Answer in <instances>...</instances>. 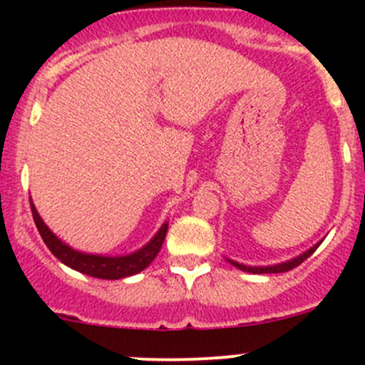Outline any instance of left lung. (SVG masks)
I'll return each mask as SVG.
<instances>
[{
    "mask_svg": "<svg viewBox=\"0 0 365 365\" xmlns=\"http://www.w3.org/2000/svg\"><path fill=\"white\" fill-rule=\"evenodd\" d=\"M319 244H322V242H319ZM319 244H316L314 247H311L309 251L300 254V256L293 257V259L284 261V263H279V264H272V267H247V264H240V263H237V261H231V259H227V261H230L231 264H235L237 268H240V270L249 272V274H281V272L293 270V268L298 267V264L304 263V261L307 259V257L319 247Z\"/></svg>",
    "mask_w": 365,
    "mask_h": 365,
    "instance_id": "8db88e82",
    "label": "left lung"
}]
</instances>
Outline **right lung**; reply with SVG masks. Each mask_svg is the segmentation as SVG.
Wrapping results in <instances>:
<instances>
[{
	"mask_svg": "<svg viewBox=\"0 0 365 365\" xmlns=\"http://www.w3.org/2000/svg\"><path fill=\"white\" fill-rule=\"evenodd\" d=\"M31 205V213L33 220L36 224V230H38L40 237L46 242L47 249L58 257L63 264L73 268V270L81 272V274L91 275V277L97 279H108V281H114V279H123L128 275H135L139 272L145 270L150 263L157 257L162 244H164L165 233H168V222L162 224V227L157 231L155 237L148 242L146 245H143L139 251L132 254H125V256H102V254H86L72 249L70 245L61 242L49 227L46 226V222L42 220V217L36 212L33 201H29Z\"/></svg>",
	"mask_w": 365,
	"mask_h": 365,
	"instance_id": "add662e5",
	"label": "right lung"
}]
</instances>
